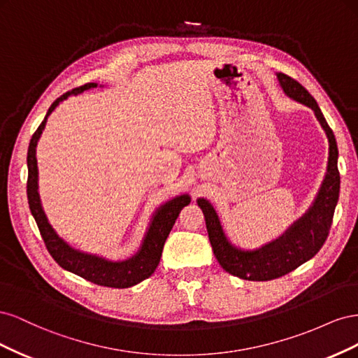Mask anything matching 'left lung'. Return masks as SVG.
<instances>
[{"label":"left lung","mask_w":358,"mask_h":358,"mask_svg":"<svg viewBox=\"0 0 358 358\" xmlns=\"http://www.w3.org/2000/svg\"><path fill=\"white\" fill-rule=\"evenodd\" d=\"M276 78L285 95L310 107L315 113L320 125L329 138V162L320 191L306 213L300 216L294 224H291L288 230L276 241L268 242L258 249H252V251L234 246L225 236L220 216L210 201L206 199L197 200V204L203 210L206 229H208L209 241L218 263L225 272L246 280H272L280 278L315 255L327 239L333 213L339 200V152L331 128L315 99L297 80L291 79L284 73H276Z\"/></svg>","instance_id":"8db88e82"}]
</instances>
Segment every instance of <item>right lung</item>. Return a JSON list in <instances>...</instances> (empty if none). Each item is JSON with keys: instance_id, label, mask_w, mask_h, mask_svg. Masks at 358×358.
<instances>
[{"instance_id": "right-lung-1", "label": "right lung", "mask_w": 358, "mask_h": 358, "mask_svg": "<svg viewBox=\"0 0 358 358\" xmlns=\"http://www.w3.org/2000/svg\"><path fill=\"white\" fill-rule=\"evenodd\" d=\"M91 88H96V83H86L83 86H79V88H74L61 95L59 99L52 103L45 119H43V122L37 128V131L32 134L27 157L28 203L31 213L34 216L49 254L62 268H66L69 272L90 280V282H94L96 285L112 288H128L142 282V280H145L155 272V268L159 264L162 248H164L169 233L173 229V225H175L180 210L189 204L191 197L188 194H182V196H178L159 206L152 216V221L149 224V229L145 234L142 245H140V249L131 258L124 259V262H112V259H106L99 255L82 252L79 249L71 248L62 237L58 236V233L53 230L52 225L49 224L48 216L45 210H43V206L40 201L36 148L43 129L46 127L48 116L55 110V107L61 101L67 100L70 95H78Z\"/></svg>"}]
</instances>
